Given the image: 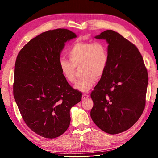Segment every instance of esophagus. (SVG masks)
<instances>
[{
  "label": "esophagus",
  "mask_w": 158,
  "mask_h": 158,
  "mask_svg": "<svg viewBox=\"0 0 158 158\" xmlns=\"http://www.w3.org/2000/svg\"><path fill=\"white\" fill-rule=\"evenodd\" d=\"M88 95L87 94H83V95H82V99H86V98H88Z\"/></svg>",
  "instance_id": "34e87169"
}]
</instances>
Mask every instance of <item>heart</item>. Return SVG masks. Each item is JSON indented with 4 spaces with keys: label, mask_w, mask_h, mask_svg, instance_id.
I'll use <instances>...</instances> for the list:
<instances>
[{
    "label": "heart",
    "mask_w": 158,
    "mask_h": 158,
    "mask_svg": "<svg viewBox=\"0 0 158 158\" xmlns=\"http://www.w3.org/2000/svg\"><path fill=\"white\" fill-rule=\"evenodd\" d=\"M70 60L61 59L59 68L64 78L69 83L75 81V66H81L83 75L75 85V88L81 92L90 90L96 79L104 75L108 64V52L106 46L102 42H76L67 52Z\"/></svg>",
    "instance_id": "obj_1"
}]
</instances>
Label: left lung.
<instances>
[{
    "instance_id": "1",
    "label": "left lung",
    "mask_w": 158,
    "mask_h": 158,
    "mask_svg": "<svg viewBox=\"0 0 158 158\" xmlns=\"http://www.w3.org/2000/svg\"><path fill=\"white\" fill-rule=\"evenodd\" d=\"M95 38L106 40L109 59L90 94V116L102 131L121 133L135 124L145 109L147 70L138 48L119 33L108 30Z\"/></svg>"
}]
</instances>
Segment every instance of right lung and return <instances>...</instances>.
Masks as SVG:
<instances>
[{"label":"right lung","instance_id":"add662e5","mask_svg":"<svg viewBox=\"0 0 158 158\" xmlns=\"http://www.w3.org/2000/svg\"><path fill=\"white\" fill-rule=\"evenodd\" d=\"M77 37L67 29L42 33L20 50L16 59L13 96L26 125L37 134L53 139L70 123L71 108L82 93L67 82L59 68L65 43Z\"/></svg>","mask_w":158,"mask_h":158}]
</instances>
